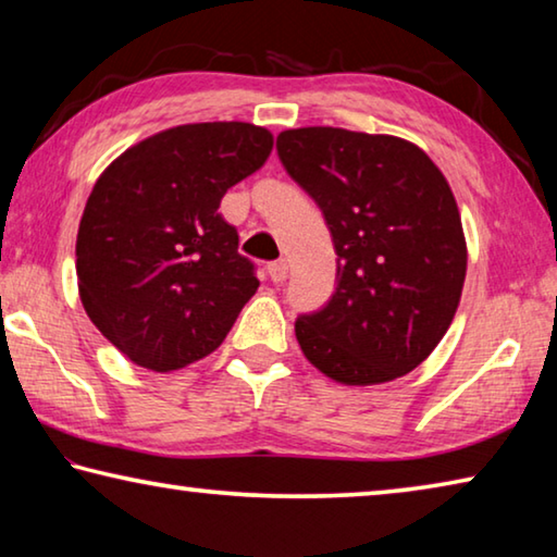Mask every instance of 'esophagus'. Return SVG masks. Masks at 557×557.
Segmentation results:
<instances>
[{"mask_svg": "<svg viewBox=\"0 0 557 557\" xmlns=\"http://www.w3.org/2000/svg\"><path fill=\"white\" fill-rule=\"evenodd\" d=\"M268 272H270V280L275 282V285H280V282H285V280H287V275H289V265H287V260L270 262Z\"/></svg>", "mask_w": 557, "mask_h": 557, "instance_id": "obj_1", "label": "esophagus"}]
</instances>
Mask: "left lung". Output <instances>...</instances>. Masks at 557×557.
Here are the masks:
<instances>
[{
  "instance_id": "obj_1",
  "label": "left lung",
  "mask_w": 557,
  "mask_h": 557,
  "mask_svg": "<svg viewBox=\"0 0 557 557\" xmlns=\"http://www.w3.org/2000/svg\"><path fill=\"white\" fill-rule=\"evenodd\" d=\"M277 154L336 250L332 299L295 322L301 351L346 385L410 373L445 336L467 275L447 178L405 139L342 127L282 132Z\"/></svg>"
}]
</instances>
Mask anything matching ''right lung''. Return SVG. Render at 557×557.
I'll return each instance as SVG.
<instances>
[{
	"instance_id": "right-lung-1",
	"label": "right lung",
	"mask_w": 557,
	"mask_h": 557,
	"mask_svg": "<svg viewBox=\"0 0 557 557\" xmlns=\"http://www.w3.org/2000/svg\"><path fill=\"white\" fill-rule=\"evenodd\" d=\"M270 152V132L248 122L182 125L129 147L92 186L75 243L78 289L132 363L166 373L199 361L256 295V262L219 206Z\"/></svg>"
}]
</instances>
